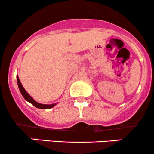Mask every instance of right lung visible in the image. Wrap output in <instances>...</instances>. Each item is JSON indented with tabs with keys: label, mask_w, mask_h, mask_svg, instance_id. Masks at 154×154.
Returning <instances> with one entry per match:
<instances>
[{
	"label": "right lung",
	"mask_w": 154,
	"mask_h": 154,
	"mask_svg": "<svg viewBox=\"0 0 154 154\" xmlns=\"http://www.w3.org/2000/svg\"><path fill=\"white\" fill-rule=\"evenodd\" d=\"M16 79H17V83H18V86H19V91H20L21 94L23 96L24 98L25 99L26 101L29 102L30 103H31L33 106H34L35 107L38 108V109H51V108H53L54 106H56L57 103H54V104H51V105H46V104H40V103H37V102L35 101L28 94H27V91H25V88H23L22 86V83H21L20 80H19V78L18 75H16Z\"/></svg>",
	"instance_id": "1"
}]
</instances>
